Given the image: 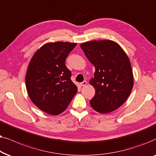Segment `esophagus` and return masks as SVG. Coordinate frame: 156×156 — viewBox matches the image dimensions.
<instances>
[{
	"label": "esophagus",
	"instance_id": "1",
	"mask_svg": "<svg viewBox=\"0 0 156 156\" xmlns=\"http://www.w3.org/2000/svg\"><path fill=\"white\" fill-rule=\"evenodd\" d=\"M86 84H87V81H86V80H84V81H83L82 83H80V86H85Z\"/></svg>",
	"mask_w": 156,
	"mask_h": 156
}]
</instances>
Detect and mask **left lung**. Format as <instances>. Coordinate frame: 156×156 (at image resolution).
I'll return each mask as SVG.
<instances>
[{
  "label": "left lung",
  "instance_id": "obj_1",
  "mask_svg": "<svg viewBox=\"0 0 156 156\" xmlns=\"http://www.w3.org/2000/svg\"><path fill=\"white\" fill-rule=\"evenodd\" d=\"M80 48L95 68L90 80L95 90L91 107L101 113L115 111L126 101L133 86L129 58L118 43L110 40L88 41Z\"/></svg>",
  "mask_w": 156,
  "mask_h": 156
}]
</instances>
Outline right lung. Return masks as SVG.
<instances>
[{
    "mask_svg": "<svg viewBox=\"0 0 156 156\" xmlns=\"http://www.w3.org/2000/svg\"><path fill=\"white\" fill-rule=\"evenodd\" d=\"M77 43H48L36 52L26 76L27 92L32 102L45 113L56 115L68 106L78 88L66 66Z\"/></svg>",
    "mask_w": 156,
    "mask_h": 156,
    "instance_id": "obj_1",
    "label": "right lung"
}]
</instances>
